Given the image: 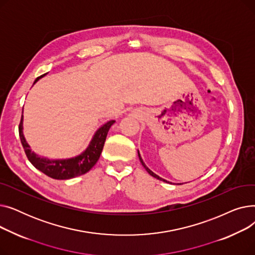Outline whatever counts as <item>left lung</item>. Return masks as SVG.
<instances>
[{
    "instance_id": "8db88e82",
    "label": "left lung",
    "mask_w": 255,
    "mask_h": 255,
    "mask_svg": "<svg viewBox=\"0 0 255 255\" xmlns=\"http://www.w3.org/2000/svg\"><path fill=\"white\" fill-rule=\"evenodd\" d=\"M137 154H138V158H139V160H140V162H141V164H142V166L145 168V170L146 171H148L149 173H150V175L152 176V177H154V178H156L157 180H160V181H163V182H165V183H170V182H168V181H166V180H164V179H162V178H160L159 176H157L156 175V173H154L148 166H146L145 164H144V162L142 161V159H141V157H140V154H139V152H138V150H137ZM171 184V183H170Z\"/></svg>"
}]
</instances>
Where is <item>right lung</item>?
I'll return each instance as SVG.
<instances>
[{"label":"right lung","mask_w":255,"mask_h":255,"mask_svg":"<svg viewBox=\"0 0 255 255\" xmlns=\"http://www.w3.org/2000/svg\"><path fill=\"white\" fill-rule=\"evenodd\" d=\"M44 75L45 74L37 77L34 84H36L38 80ZM22 120L23 117L21 116L18 131L20 141L26 157H28L29 161L38 170L42 171L46 176L56 180H68L85 175L86 172H88L94 165H95L101 155L103 145L107 136V132H109L112 125L116 122L115 120H112L105 123L104 125H102L95 132V134H94L92 140L90 141L88 148L79 155L68 159H48L37 155L30 149V145L25 141L22 133Z\"/></svg>","instance_id":"1"}]
</instances>
